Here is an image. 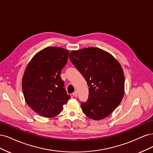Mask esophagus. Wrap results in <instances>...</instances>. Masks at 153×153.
Instances as JSON below:
<instances>
[{
    "instance_id": "esophagus-1",
    "label": "esophagus",
    "mask_w": 153,
    "mask_h": 153,
    "mask_svg": "<svg viewBox=\"0 0 153 153\" xmlns=\"http://www.w3.org/2000/svg\"><path fill=\"white\" fill-rule=\"evenodd\" d=\"M72 95H73V96L74 97H76L77 96V92L76 91H75L73 93V94H72Z\"/></svg>"
}]
</instances>
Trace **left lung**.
Listing matches in <instances>:
<instances>
[{"label": "left lung", "instance_id": "obj_1", "mask_svg": "<svg viewBox=\"0 0 153 153\" xmlns=\"http://www.w3.org/2000/svg\"><path fill=\"white\" fill-rule=\"evenodd\" d=\"M69 58L89 87L88 100L81 103L83 112L94 120L109 116L124 95L125 77L120 63L97 48L72 51Z\"/></svg>", "mask_w": 153, "mask_h": 153}]
</instances>
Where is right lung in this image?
Wrapping results in <instances>:
<instances>
[{
  "instance_id": "obj_1",
  "label": "right lung",
  "mask_w": 153,
  "mask_h": 153,
  "mask_svg": "<svg viewBox=\"0 0 153 153\" xmlns=\"http://www.w3.org/2000/svg\"><path fill=\"white\" fill-rule=\"evenodd\" d=\"M68 53V51L60 47L46 48L37 53L26 68L22 79L25 99L28 105L40 116H57L71 98L60 76Z\"/></svg>"
}]
</instances>
